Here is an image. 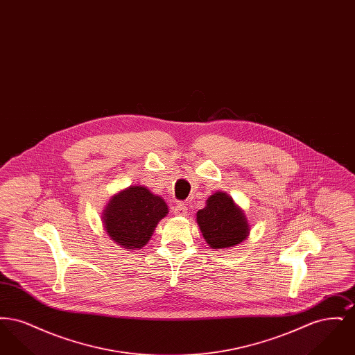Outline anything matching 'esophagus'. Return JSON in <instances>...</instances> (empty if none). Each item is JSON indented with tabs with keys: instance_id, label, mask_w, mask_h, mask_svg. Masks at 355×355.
Listing matches in <instances>:
<instances>
[{
	"instance_id": "34e87169",
	"label": "esophagus",
	"mask_w": 355,
	"mask_h": 355,
	"mask_svg": "<svg viewBox=\"0 0 355 355\" xmlns=\"http://www.w3.org/2000/svg\"><path fill=\"white\" fill-rule=\"evenodd\" d=\"M173 213H174L175 216H186L187 209H186L185 205L182 202L175 203V205L173 206Z\"/></svg>"
}]
</instances>
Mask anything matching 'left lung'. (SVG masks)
<instances>
[{
	"instance_id": "1",
	"label": "left lung",
	"mask_w": 355,
	"mask_h": 355,
	"mask_svg": "<svg viewBox=\"0 0 355 355\" xmlns=\"http://www.w3.org/2000/svg\"><path fill=\"white\" fill-rule=\"evenodd\" d=\"M197 222L205 241L213 249H226L246 239L249 225L243 211L226 193L213 194L198 210Z\"/></svg>"
}]
</instances>
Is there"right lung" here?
Listing matches in <instances>:
<instances>
[{
  "instance_id": "right-lung-1",
  "label": "right lung",
  "mask_w": 355,
  "mask_h": 355,
  "mask_svg": "<svg viewBox=\"0 0 355 355\" xmlns=\"http://www.w3.org/2000/svg\"><path fill=\"white\" fill-rule=\"evenodd\" d=\"M168 214L165 201L144 186L121 191L107 205L103 214L105 230L126 249H141L150 239L158 220Z\"/></svg>"
}]
</instances>
